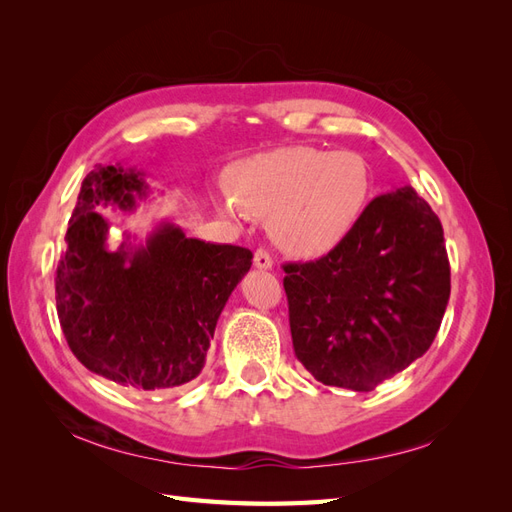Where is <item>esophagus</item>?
<instances>
[{
  "label": "esophagus",
  "mask_w": 512,
  "mask_h": 512,
  "mask_svg": "<svg viewBox=\"0 0 512 512\" xmlns=\"http://www.w3.org/2000/svg\"><path fill=\"white\" fill-rule=\"evenodd\" d=\"M254 265L258 269H271L273 267V258L271 254L265 250V247H258V250L254 252Z\"/></svg>",
  "instance_id": "1"
}]
</instances>
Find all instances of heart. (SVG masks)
Segmentation results:
<instances>
[{
    "label": "heart",
    "mask_w": 512,
    "mask_h": 512,
    "mask_svg": "<svg viewBox=\"0 0 512 512\" xmlns=\"http://www.w3.org/2000/svg\"><path fill=\"white\" fill-rule=\"evenodd\" d=\"M230 188L220 196L224 211L269 220L271 237L284 252L318 258L337 250L359 226L374 175L356 151L294 145L239 162Z\"/></svg>",
    "instance_id": "1"
}]
</instances>
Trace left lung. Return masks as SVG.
<instances>
[{
  "mask_svg": "<svg viewBox=\"0 0 512 512\" xmlns=\"http://www.w3.org/2000/svg\"><path fill=\"white\" fill-rule=\"evenodd\" d=\"M284 271L294 356L361 393L429 350L451 297L442 224L410 185L371 200L337 250Z\"/></svg>",
  "mask_w": 512,
  "mask_h": 512,
  "instance_id": "8db88e82",
  "label": "left lung"
}]
</instances>
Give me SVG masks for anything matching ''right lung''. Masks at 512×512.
<instances>
[{"instance_id":"add662e5","label":"right lung","mask_w":512,"mask_h":512,"mask_svg":"<svg viewBox=\"0 0 512 512\" xmlns=\"http://www.w3.org/2000/svg\"><path fill=\"white\" fill-rule=\"evenodd\" d=\"M149 185L141 170L96 166L83 179L57 265L55 301L66 342L89 371L119 386L164 391L205 367L215 324L252 252L190 239L160 224L145 245L108 250L98 211H132Z\"/></svg>"}]
</instances>
